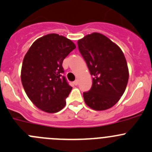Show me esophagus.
Returning <instances> with one entry per match:
<instances>
[{
    "label": "esophagus",
    "mask_w": 152,
    "mask_h": 152,
    "mask_svg": "<svg viewBox=\"0 0 152 152\" xmlns=\"http://www.w3.org/2000/svg\"><path fill=\"white\" fill-rule=\"evenodd\" d=\"M73 84H74L75 85H79V81H78V80H76V81H74V82H73Z\"/></svg>",
    "instance_id": "34e87169"
}]
</instances>
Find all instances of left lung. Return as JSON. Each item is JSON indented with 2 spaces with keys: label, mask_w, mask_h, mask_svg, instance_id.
Listing matches in <instances>:
<instances>
[{
  "label": "left lung",
  "mask_w": 152,
  "mask_h": 152,
  "mask_svg": "<svg viewBox=\"0 0 152 152\" xmlns=\"http://www.w3.org/2000/svg\"><path fill=\"white\" fill-rule=\"evenodd\" d=\"M93 84L83 93L85 102L95 110L113 107L126 91L129 81L127 61L122 50L102 34L93 32L78 41Z\"/></svg>",
  "instance_id": "left-lung-1"
}]
</instances>
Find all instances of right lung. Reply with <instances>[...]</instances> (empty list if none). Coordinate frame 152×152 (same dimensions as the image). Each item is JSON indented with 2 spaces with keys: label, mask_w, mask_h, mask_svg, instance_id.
<instances>
[{
  "label": "right lung",
  "mask_w": 152,
  "mask_h": 152,
  "mask_svg": "<svg viewBox=\"0 0 152 152\" xmlns=\"http://www.w3.org/2000/svg\"><path fill=\"white\" fill-rule=\"evenodd\" d=\"M75 48L70 39L51 33L34 42L25 55L20 73L22 85L40 110L56 113L65 106L72 87L62 76V62Z\"/></svg>",
  "instance_id": "add662e5"
}]
</instances>
